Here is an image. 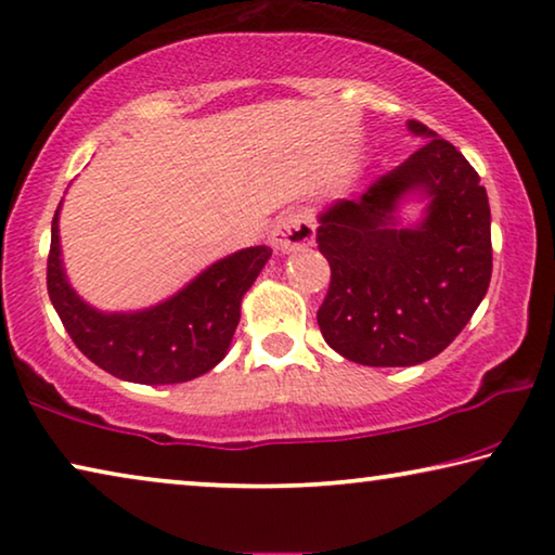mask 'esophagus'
<instances>
[{
    "label": "esophagus",
    "instance_id": "esophagus-1",
    "mask_svg": "<svg viewBox=\"0 0 555 555\" xmlns=\"http://www.w3.org/2000/svg\"><path fill=\"white\" fill-rule=\"evenodd\" d=\"M317 236V224H313L311 214L306 211H286L276 219L274 229H271V244L276 251H299L304 246L313 244Z\"/></svg>",
    "mask_w": 555,
    "mask_h": 555
}]
</instances>
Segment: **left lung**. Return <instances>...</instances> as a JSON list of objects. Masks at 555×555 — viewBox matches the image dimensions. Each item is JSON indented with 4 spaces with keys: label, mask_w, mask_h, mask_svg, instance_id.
Returning <instances> with one entry per match:
<instances>
[{
    "label": "left lung",
    "mask_w": 555,
    "mask_h": 555,
    "mask_svg": "<svg viewBox=\"0 0 555 555\" xmlns=\"http://www.w3.org/2000/svg\"><path fill=\"white\" fill-rule=\"evenodd\" d=\"M428 142L361 198L319 217V251L331 284L317 321L331 349L363 366H413L441 353L489 292L491 209L481 177L456 146L421 121ZM409 191L429 196L427 217L401 228L392 217Z\"/></svg>",
    "instance_id": "1"
}]
</instances>
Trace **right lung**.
<instances>
[{
	"mask_svg": "<svg viewBox=\"0 0 555 555\" xmlns=\"http://www.w3.org/2000/svg\"><path fill=\"white\" fill-rule=\"evenodd\" d=\"M60 206L52 219L47 288L66 334L89 361L121 382L159 386L192 382L227 357L242 299L269 261V246H251L211 263L192 284L152 309L102 313L81 301L64 276Z\"/></svg>",
	"mask_w": 555,
	"mask_h": 555,
	"instance_id": "1",
	"label": "right lung"
}]
</instances>
